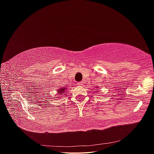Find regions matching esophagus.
<instances>
[{
    "label": "esophagus",
    "mask_w": 154,
    "mask_h": 154,
    "mask_svg": "<svg viewBox=\"0 0 154 154\" xmlns=\"http://www.w3.org/2000/svg\"><path fill=\"white\" fill-rule=\"evenodd\" d=\"M83 84V81L77 83V85H82Z\"/></svg>",
    "instance_id": "1"
}]
</instances>
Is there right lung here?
Returning <instances> with one entry per match:
<instances>
[{
  "mask_svg": "<svg viewBox=\"0 0 154 154\" xmlns=\"http://www.w3.org/2000/svg\"><path fill=\"white\" fill-rule=\"evenodd\" d=\"M58 91V93H62L61 95H63L64 93H66V92H65V88H61V89H59Z\"/></svg>",
  "mask_w": 154,
  "mask_h": 154,
  "instance_id": "add662e5",
  "label": "right lung"
}]
</instances>
